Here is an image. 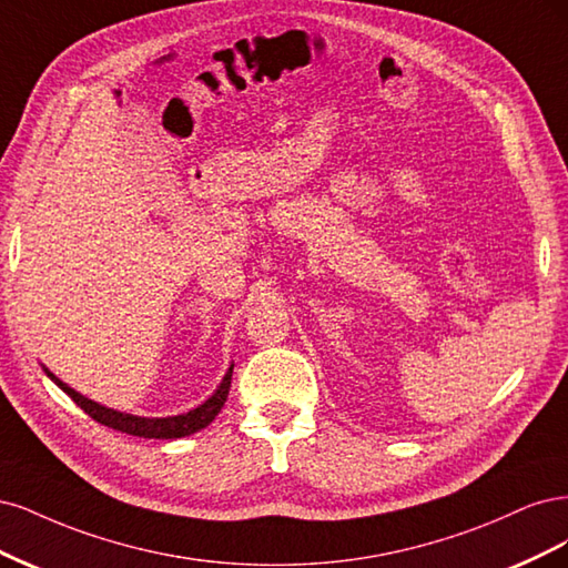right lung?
<instances>
[{
    "mask_svg": "<svg viewBox=\"0 0 568 568\" xmlns=\"http://www.w3.org/2000/svg\"><path fill=\"white\" fill-rule=\"evenodd\" d=\"M47 377H51L53 382L59 384V387L75 400V404L89 415L94 417L97 423L124 432V434H132V436H143V438H181V436H189L195 434L200 429H205L212 419L219 415V410L224 408L226 404V396L231 389V375H233V365L226 371L224 379L219 382L216 392L203 400L197 408L189 410V413H181V415H170V417H141V415H132V413H122L115 408H105L97 400H91L87 396H82L80 392H75L72 387H68L65 382H61L57 375H53L49 368H44Z\"/></svg>",
    "mask_w": 568,
    "mask_h": 568,
    "instance_id": "obj_1",
    "label": "right lung"
}]
</instances>
